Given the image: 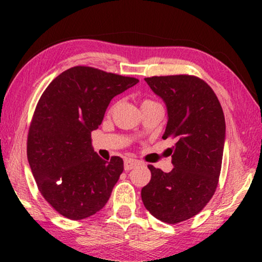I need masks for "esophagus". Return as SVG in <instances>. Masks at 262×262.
<instances>
[{"instance_id":"obj_1","label":"esophagus","mask_w":262,"mask_h":262,"mask_svg":"<svg viewBox=\"0 0 262 262\" xmlns=\"http://www.w3.org/2000/svg\"><path fill=\"white\" fill-rule=\"evenodd\" d=\"M138 164V161L134 159H126L124 162V169L125 170H131L132 168H135Z\"/></svg>"}]
</instances>
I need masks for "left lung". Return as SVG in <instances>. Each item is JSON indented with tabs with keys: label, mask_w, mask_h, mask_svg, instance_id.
<instances>
[{
	"label": "left lung",
	"mask_w": 262,
	"mask_h": 262,
	"mask_svg": "<svg viewBox=\"0 0 262 262\" xmlns=\"http://www.w3.org/2000/svg\"><path fill=\"white\" fill-rule=\"evenodd\" d=\"M168 111L163 139L174 168L164 173L149 164L150 182L142 188L145 209L157 220L177 224L202 211L216 192L223 159L225 120L212 88L192 75L144 78Z\"/></svg>",
	"instance_id": "1"
}]
</instances>
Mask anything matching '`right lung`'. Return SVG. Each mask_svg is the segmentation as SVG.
Here are the masks:
<instances>
[{
	"mask_svg": "<svg viewBox=\"0 0 262 262\" xmlns=\"http://www.w3.org/2000/svg\"><path fill=\"white\" fill-rule=\"evenodd\" d=\"M135 77L78 66L58 75L39 99L27 137V159L44 199L62 216L80 221L106 205L124 170L123 159L105 161L92 148L114 96Z\"/></svg>",
	"mask_w": 262,
	"mask_h": 262,
	"instance_id": "add662e5",
	"label": "right lung"
}]
</instances>
